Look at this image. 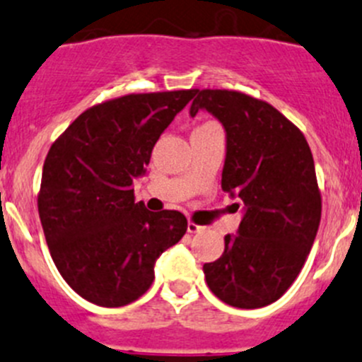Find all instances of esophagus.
Segmentation results:
<instances>
[{
    "instance_id": "34e87169",
    "label": "esophagus",
    "mask_w": 362,
    "mask_h": 362,
    "mask_svg": "<svg viewBox=\"0 0 362 362\" xmlns=\"http://www.w3.org/2000/svg\"><path fill=\"white\" fill-rule=\"evenodd\" d=\"M202 230H203V226H199V224L191 223V221H189V223H187V231H189V233H198V231H202Z\"/></svg>"
}]
</instances>
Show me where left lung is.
<instances>
[{"label":"left lung","instance_id":"8db88e82","mask_svg":"<svg viewBox=\"0 0 362 362\" xmlns=\"http://www.w3.org/2000/svg\"><path fill=\"white\" fill-rule=\"evenodd\" d=\"M189 115L209 111L226 131L221 187L242 206L237 235L219 259L203 265L223 303L256 310L292 286L322 216L315 163L303 132L263 100L231 90H196Z\"/></svg>","mask_w":362,"mask_h":362}]
</instances>
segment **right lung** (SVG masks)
<instances>
[{
	"label": "right lung",
	"instance_id": "right-lung-1",
	"mask_svg": "<svg viewBox=\"0 0 362 362\" xmlns=\"http://www.w3.org/2000/svg\"><path fill=\"white\" fill-rule=\"evenodd\" d=\"M194 95L177 90L106 100L49 148L38 216L56 269L83 299L104 308L134 303L152 285L157 258L187 231L184 214L136 203L132 182Z\"/></svg>",
	"mask_w": 362,
	"mask_h": 362
}]
</instances>
